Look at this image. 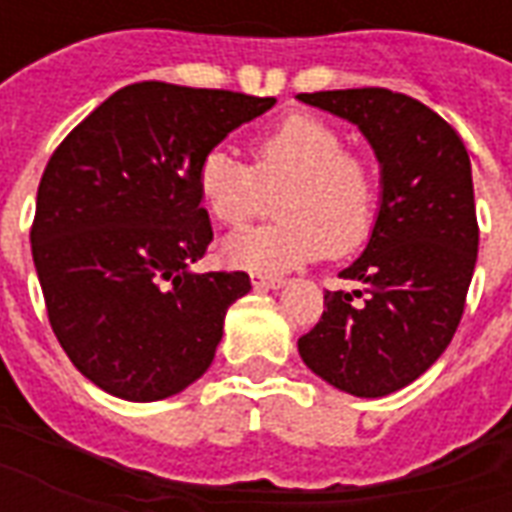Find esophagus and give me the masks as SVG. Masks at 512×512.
<instances>
[{"instance_id": "obj_1", "label": "esophagus", "mask_w": 512, "mask_h": 512, "mask_svg": "<svg viewBox=\"0 0 512 512\" xmlns=\"http://www.w3.org/2000/svg\"><path fill=\"white\" fill-rule=\"evenodd\" d=\"M251 281L256 289H281V286H286L283 278H278V275H267V272H253Z\"/></svg>"}]
</instances>
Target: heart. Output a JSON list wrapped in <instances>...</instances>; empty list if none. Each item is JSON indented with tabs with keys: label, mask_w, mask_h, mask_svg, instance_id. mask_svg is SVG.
<instances>
[{
	"label": "heart",
	"mask_w": 512,
	"mask_h": 512,
	"mask_svg": "<svg viewBox=\"0 0 512 512\" xmlns=\"http://www.w3.org/2000/svg\"><path fill=\"white\" fill-rule=\"evenodd\" d=\"M253 166L226 147L210 149L196 169V193L212 220L237 229L259 212L267 190L278 223L226 240V259L251 272H289L300 264L357 251L376 223L379 174L349 152L335 125L292 114L253 141Z\"/></svg>",
	"instance_id": "heart-1"
}]
</instances>
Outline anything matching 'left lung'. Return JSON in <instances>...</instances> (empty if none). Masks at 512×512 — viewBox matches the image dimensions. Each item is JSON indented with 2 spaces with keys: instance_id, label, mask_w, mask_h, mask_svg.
Returning a JSON list of instances; mask_svg holds the SVG:
<instances>
[{
  "instance_id": "obj_1",
  "label": "left lung",
  "mask_w": 512,
  "mask_h": 512,
  "mask_svg": "<svg viewBox=\"0 0 512 512\" xmlns=\"http://www.w3.org/2000/svg\"><path fill=\"white\" fill-rule=\"evenodd\" d=\"M297 98L357 125L382 169L371 240L341 272L357 289L324 294L322 319L297 349L327 384L382 398L423 376L461 322L480 237L469 152L436 111L401 92Z\"/></svg>"
}]
</instances>
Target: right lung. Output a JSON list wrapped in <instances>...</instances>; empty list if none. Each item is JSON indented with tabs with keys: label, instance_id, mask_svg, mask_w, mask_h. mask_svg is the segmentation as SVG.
<instances>
[{
	"label": "right lung",
	"instance_id": "1",
	"mask_svg": "<svg viewBox=\"0 0 512 512\" xmlns=\"http://www.w3.org/2000/svg\"><path fill=\"white\" fill-rule=\"evenodd\" d=\"M275 106L141 81L103 100L48 160L32 259L51 330L89 382L125 401L182 393L212 365L245 272H193L212 242L199 160Z\"/></svg>",
	"mask_w": 512,
	"mask_h": 512
}]
</instances>
